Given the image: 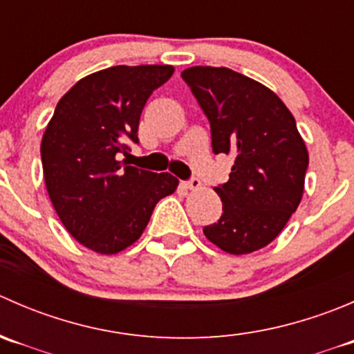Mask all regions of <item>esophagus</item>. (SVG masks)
Segmentation results:
<instances>
[{"label":"esophagus","instance_id":"1","mask_svg":"<svg viewBox=\"0 0 354 354\" xmlns=\"http://www.w3.org/2000/svg\"><path fill=\"white\" fill-rule=\"evenodd\" d=\"M185 188H188V190H198L200 187H202V181L198 180V178H190L188 181H185Z\"/></svg>","mask_w":354,"mask_h":354}]
</instances>
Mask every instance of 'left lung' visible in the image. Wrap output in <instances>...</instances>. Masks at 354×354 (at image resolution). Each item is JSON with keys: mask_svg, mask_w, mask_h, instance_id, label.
<instances>
[{"mask_svg": "<svg viewBox=\"0 0 354 354\" xmlns=\"http://www.w3.org/2000/svg\"><path fill=\"white\" fill-rule=\"evenodd\" d=\"M210 123L214 154H233L230 180L214 190L223 216L203 227L207 240L233 255L269 245L298 209L308 152L296 121L270 88L230 68L181 71Z\"/></svg>", "mask_w": 354, "mask_h": 354, "instance_id": "1", "label": "left lung"}]
</instances>
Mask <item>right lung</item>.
I'll list each match as a JSON object with an SVG mask.
<instances>
[{
    "label": "right lung",
    "mask_w": 354,
    "mask_h": 354,
    "mask_svg": "<svg viewBox=\"0 0 354 354\" xmlns=\"http://www.w3.org/2000/svg\"><path fill=\"white\" fill-rule=\"evenodd\" d=\"M169 65L111 66L78 80L59 99L41 144L46 188L68 233L97 253H118L140 238L156 203L178 180L128 166L138 121Z\"/></svg>",
    "instance_id": "obj_1"
}]
</instances>
